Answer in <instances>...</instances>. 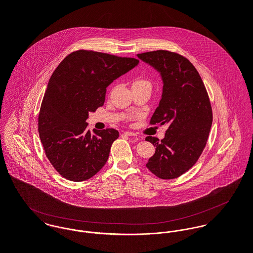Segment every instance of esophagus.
<instances>
[{"mask_svg":"<svg viewBox=\"0 0 253 253\" xmlns=\"http://www.w3.org/2000/svg\"><path fill=\"white\" fill-rule=\"evenodd\" d=\"M124 134L126 135V136H137V134L134 133V132H132V131H125Z\"/></svg>","mask_w":253,"mask_h":253,"instance_id":"1","label":"esophagus"}]
</instances>
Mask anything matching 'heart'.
<instances>
[{
	"label": "heart",
	"instance_id": "b5f03b06",
	"mask_svg": "<svg viewBox=\"0 0 253 253\" xmlns=\"http://www.w3.org/2000/svg\"><path fill=\"white\" fill-rule=\"evenodd\" d=\"M149 84V82L144 81V80H137L133 83V84Z\"/></svg>",
	"mask_w": 253,
	"mask_h": 253
}]
</instances>
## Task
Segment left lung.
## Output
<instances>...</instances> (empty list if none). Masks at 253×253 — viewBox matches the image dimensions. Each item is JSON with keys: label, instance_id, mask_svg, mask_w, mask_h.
I'll return each mask as SVG.
<instances>
[{"label": "left lung", "instance_id": "left-lung-1", "mask_svg": "<svg viewBox=\"0 0 253 253\" xmlns=\"http://www.w3.org/2000/svg\"><path fill=\"white\" fill-rule=\"evenodd\" d=\"M137 56L161 74L164 84L150 124L169 125L161 141L146 137L156 147L146 167L159 178H177L197 163L207 145L212 124L209 94L195 66L180 54L160 49Z\"/></svg>", "mask_w": 253, "mask_h": 253}]
</instances>
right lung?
Instances as JSON below:
<instances>
[{
    "label": "right lung",
    "instance_id": "right-lung-1",
    "mask_svg": "<svg viewBox=\"0 0 253 253\" xmlns=\"http://www.w3.org/2000/svg\"><path fill=\"white\" fill-rule=\"evenodd\" d=\"M139 63L138 59L80 49L68 54L52 73L39 113L38 126L45 156L68 180L95 175L106 164L114 128L86 129L89 112L102 106L106 87Z\"/></svg>",
    "mask_w": 253,
    "mask_h": 253
}]
</instances>
